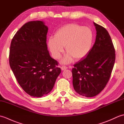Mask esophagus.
Listing matches in <instances>:
<instances>
[{
    "instance_id": "esophagus-1",
    "label": "esophagus",
    "mask_w": 124,
    "mask_h": 124,
    "mask_svg": "<svg viewBox=\"0 0 124 124\" xmlns=\"http://www.w3.org/2000/svg\"><path fill=\"white\" fill-rule=\"evenodd\" d=\"M68 68L67 67H66V66H65V65H62V66L61 67V69L62 70H64L65 69H68Z\"/></svg>"
}]
</instances>
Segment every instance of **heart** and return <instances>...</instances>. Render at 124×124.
Here are the masks:
<instances>
[{
    "label": "heart",
    "instance_id": "heart-1",
    "mask_svg": "<svg viewBox=\"0 0 124 124\" xmlns=\"http://www.w3.org/2000/svg\"><path fill=\"white\" fill-rule=\"evenodd\" d=\"M94 39L91 28L75 23L64 25L57 30L54 38H50L48 45L55 59H59L64 52L68 53L63 60L65 63L71 62L73 57L79 61L85 58L90 52Z\"/></svg>",
    "mask_w": 124,
    "mask_h": 124
}]
</instances>
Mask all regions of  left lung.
<instances>
[{"label":"left lung","mask_w":124,"mask_h":124,"mask_svg":"<svg viewBox=\"0 0 124 124\" xmlns=\"http://www.w3.org/2000/svg\"><path fill=\"white\" fill-rule=\"evenodd\" d=\"M95 42L85 58L72 69L75 90L81 96L91 97L99 94L108 82L114 66L115 49L109 33L104 27L94 23Z\"/></svg>","instance_id":"obj_1"}]
</instances>
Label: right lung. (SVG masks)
Listing matches in <instances>:
<instances>
[{
	"label": "right lung",
	"instance_id": "add662e5",
	"mask_svg": "<svg viewBox=\"0 0 124 124\" xmlns=\"http://www.w3.org/2000/svg\"><path fill=\"white\" fill-rule=\"evenodd\" d=\"M47 32L43 22H28L17 31L10 43V68L18 84L31 96L49 93L61 71L47 50Z\"/></svg>",
	"mask_w": 124,
	"mask_h": 124
}]
</instances>
